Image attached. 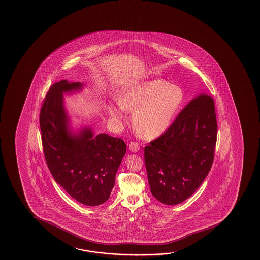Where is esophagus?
<instances>
[{
  "instance_id": "esophagus-1",
  "label": "esophagus",
  "mask_w": 260,
  "mask_h": 260,
  "mask_svg": "<svg viewBox=\"0 0 260 260\" xmlns=\"http://www.w3.org/2000/svg\"><path fill=\"white\" fill-rule=\"evenodd\" d=\"M129 149L132 152H138V150L140 149V146L137 142L132 141V142H130V144H129Z\"/></svg>"
}]
</instances>
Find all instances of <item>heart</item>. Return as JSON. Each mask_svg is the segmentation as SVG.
Masks as SVG:
<instances>
[{
    "label": "heart",
    "mask_w": 260,
    "mask_h": 260,
    "mask_svg": "<svg viewBox=\"0 0 260 260\" xmlns=\"http://www.w3.org/2000/svg\"><path fill=\"white\" fill-rule=\"evenodd\" d=\"M184 100L182 89L155 80L138 83L118 96L120 107L109 104L108 113L115 122L123 120V110L134 111L133 126L140 138L152 139L161 136L171 125Z\"/></svg>",
    "instance_id": "obj_1"
}]
</instances>
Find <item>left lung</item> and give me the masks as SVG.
<instances>
[{
	"label": "left lung",
	"mask_w": 260,
	"mask_h": 260,
	"mask_svg": "<svg viewBox=\"0 0 260 260\" xmlns=\"http://www.w3.org/2000/svg\"><path fill=\"white\" fill-rule=\"evenodd\" d=\"M213 99L200 94L179 112L171 126L145 147V165L151 194L160 203L178 205L207 177L216 143Z\"/></svg>",
	"instance_id": "obj_1"
}]
</instances>
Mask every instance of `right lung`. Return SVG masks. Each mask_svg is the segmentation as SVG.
Masks as SVG:
<instances>
[{"label": "right lung", "instance_id": "obj_1", "mask_svg": "<svg viewBox=\"0 0 260 260\" xmlns=\"http://www.w3.org/2000/svg\"><path fill=\"white\" fill-rule=\"evenodd\" d=\"M83 87L67 80L54 83L41 109L40 127L45 160L56 183L79 203L96 206L110 198L126 145L107 134L94 136L88 126L72 130L63 94Z\"/></svg>", "mask_w": 260, "mask_h": 260}]
</instances>
